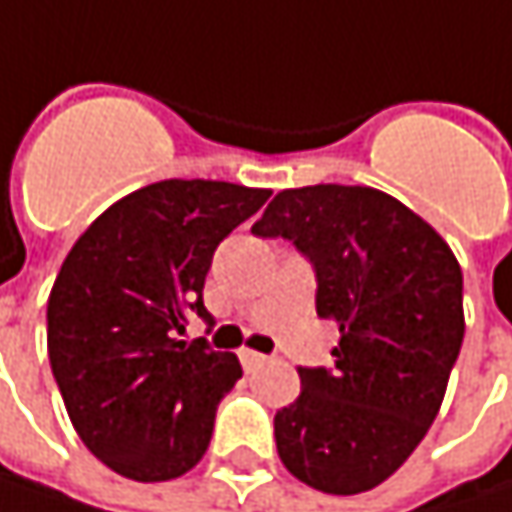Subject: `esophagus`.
Instances as JSON below:
<instances>
[{
    "instance_id": "esophagus-1",
    "label": "esophagus",
    "mask_w": 512,
    "mask_h": 512,
    "mask_svg": "<svg viewBox=\"0 0 512 512\" xmlns=\"http://www.w3.org/2000/svg\"><path fill=\"white\" fill-rule=\"evenodd\" d=\"M240 360H243V369H246V372H255V369H260V366L266 363V354H260V351H252V349H243L240 351Z\"/></svg>"
}]
</instances>
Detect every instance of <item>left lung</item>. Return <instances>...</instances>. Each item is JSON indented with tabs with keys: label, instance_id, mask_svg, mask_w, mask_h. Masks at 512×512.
Listing matches in <instances>:
<instances>
[{
	"label": "left lung",
	"instance_id": "8db88e82",
	"mask_svg": "<svg viewBox=\"0 0 512 512\" xmlns=\"http://www.w3.org/2000/svg\"><path fill=\"white\" fill-rule=\"evenodd\" d=\"M293 240L316 269V313L337 322L334 369H302L275 413L278 457L328 495L384 484L437 419L460 354L463 272L407 205L349 184L281 190L252 225Z\"/></svg>",
	"mask_w": 512,
	"mask_h": 512
}]
</instances>
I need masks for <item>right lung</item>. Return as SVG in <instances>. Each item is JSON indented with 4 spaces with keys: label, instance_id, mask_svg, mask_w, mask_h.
Instances as JSON below:
<instances>
[{
    "label": "right lung",
    "instance_id": "obj_1",
    "mask_svg": "<svg viewBox=\"0 0 512 512\" xmlns=\"http://www.w3.org/2000/svg\"><path fill=\"white\" fill-rule=\"evenodd\" d=\"M272 190L166 178L122 196L75 240L46 304L52 375L81 442L122 478L172 481L208 451L240 360L178 340L216 246Z\"/></svg>",
    "mask_w": 512,
    "mask_h": 512
}]
</instances>
